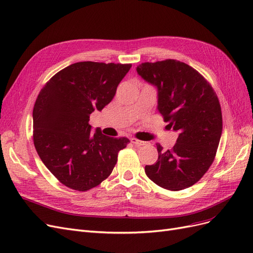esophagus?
<instances>
[{"mask_svg":"<svg viewBox=\"0 0 253 253\" xmlns=\"http://www.w3.org/2000/svg\"><path fill=\"white\" fill-rule=\"evenodd\" d=\"M131 142H132L135 146H138V147H140V146H144V145L147 144V142L140 141V140H137V138H135V137H132V138H131Z\"/></svg>","mask_w":253,"mask_h":253,"instance_id":"esophagus-1","label":"esophagus"}]
</instances>
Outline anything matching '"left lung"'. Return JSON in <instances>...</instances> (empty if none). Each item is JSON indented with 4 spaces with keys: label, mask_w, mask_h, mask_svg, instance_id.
Instances as JSON below:
<instances>
[{
    "label": "left lung",
    "mask_w": 253,
    "mask_h": 253,
    "mask_svg": "<svg viewBox=\"0 0 253 253\" xmlns=\"http://www.w3.org/2000/svg\"><path fill=\"white\" fill-rule=\"evenodd\" d=\"M136 71L158 88V109L178 132L172 149L157 144L156 164L145 172L162 188L178 191L201 180L212 164L221 140L223 119L217 95L199 71L176 60L142 63Z\"/></svg>",
    "instance_id": "obj_1"
}]
</instances>
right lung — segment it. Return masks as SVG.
<instances>
[{"instance_id": "1", "label": "right lung", "mask_w": 253, "mask_h": 253, "mask_svg": "<svg viewBox=\"0 0 253 253\" xmlns=\"http://www.w3.org/2000/svg\"><path fill=\"white\" fill-rule=\"evenodd\" d=\"M131 64L79 62L62 69L41 89L35 103L34 144L48 170L68 188L87 191L115 168L127 137L90 132L89 118L116 94Z\"/></svg>"}]
</instances>
